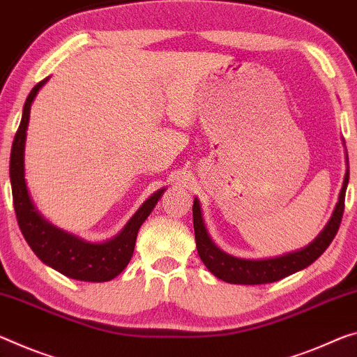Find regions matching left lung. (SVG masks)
<instances>
[{"mask_svg": "<svg viewBox=\"0 0 357 357\" xmlns=\"http://www.w3.org/2000/svg\"><path fill=\"white\" fill-rule=\"evenodd\" d=\"M348 165V154L344 152ZM349 179V167H347V173L343 178V185L340 194H338V202L333 208L331 219L327 220L326 227L319 231L316 238L301 250L282 254L276 257H265V259H241L235 257L220 250L209 236L205 220L202 216L200 200L194 199V208H192V218H194V230H195V243L197 251L202 262L205 267L225 282L231 284H267V282H275L278 280L286 278L296 271L307 268L324 252L332 240L335 238L338 227H340L344 208V194H347Z\"/></svg>", "mask_w": 357, "mask_h": 357, "instance_id": "8db88e82", "label": "left lung"}]
</instances>
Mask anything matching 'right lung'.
Returning <instances> with one entry per match:
<instances>
[{"mask_svg": "<svg viewBox=\"0 0 357 357\" xmlns=\"http://www.w3.org/2000/svg\"><path fill=\"white\" fill-rule=\"evenodd\" d=\"M47 81L49 77L36 84L26 97L20 126L15 133L13 151H10L9 176L10 185H13L17 222L33 252L49 267L73 280L90 282L111 281L121 275L122 270L128 265L133 256L139 227L148 219L167 189L163 188L154 192L130 218L126 227L111 240L100 243L87 241L63 229H59L41 216V213L33 205L25 183V143L31 105Z\"/></svg>", "mask_w": 357, "mask_h": 357, "instance_id": "1", "label": "right lung"}]
</instances>
